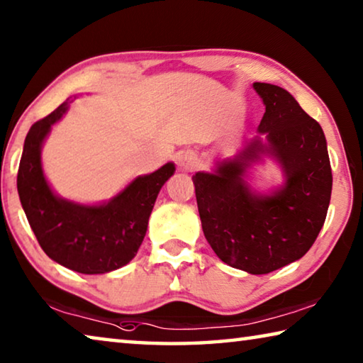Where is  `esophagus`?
<instances>
[{
	"label": "esophagus",
	"instance_id": "esophagus-1",
	"mask_svg": "<svg viewBox=\"0 0 363 363\" xmlns=\"http://www.w3.org/2000/svg\"><path fill=\"white\" fill-rule=\"evenodd\" d=\"M177 162H179V167L186 171H192L196 167V157L194 152H182Z\"/></svg>",
	"mask_w": 363,
	"mask_h": 363
}]
</instances>
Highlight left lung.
Segmentation results:
<instances>
[{"instance_id":"8db88e82","label":"left lung","mask_w":363,"mask_h":363,"mask_svg":"<svg viewBox=\"0 0 363 363\" xmlns=\"http://www.w3.org/2000/svg\"><path fill=\"white\" fill-rule=\"evenodd\" d=\"M266 106L257 131L214 173H196V205L208 243L223 262L261 275L298 261L314 245L327 218L333 176L322 126L280 86L255 83ZM262 155L278 160L286 184L257 194L244 181Z\"/></svg>"}]
</instances>
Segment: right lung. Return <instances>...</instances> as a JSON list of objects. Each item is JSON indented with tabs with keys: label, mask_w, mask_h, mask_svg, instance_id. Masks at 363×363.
<instances>
[{
	"label": "right lung",
	"mask_w": 363,
	"mask_h": 363,
	"mask_svg": "<svg viewBox=\"0 0 363 363\" xmlns=\"http://www.w3.org/2000/svg\"><path fill=\"white\" fill-rule=\"evenodd\" d=\"M70 99L36 121L23 144L17 192L28 224L43 251L60 266L79 274H106L126 266L143 243L150 213L174 163L139 176L102 205H79L52 192L41 168V147Z\"/></svg>",
	"instance_id": "right-lung-1"
}]
</instances>
